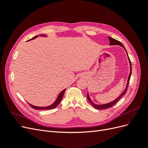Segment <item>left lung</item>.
Wrapping results in <instances>:
<instances>
[{
    "mask_svg": "<svg viewBox=\"0 0 148 148\" xmlns=\"http://www.w3.org/2000/svg\"><path fill=\"white\" fill-rule=\"evenodd\" d=\"M109 41H110V46L119 45V46H122V47H123L124 48L125 51H126V52H127V56H128V60H129V63H130V72L129 76H128V81H127V85H126V88H125V90L123 91V92L122 94H121V95H120L117 98H116V99H115L114 101H112V102H109V103H107V104H101V105L96 104H95V103H94V102L91 101L90 97H89V93L88 92V94H87V97H88V99L89 102L91 103V104H92V106L94 107H95V108H96V109H108V108H110V107H112L114 105H115V104H116V103H117V102L119 101V99H120V98L122 97L123 95H125V93L127 92V89H128V84H129V81H130V77H131V75H132V63H131L130 60V58H129V57H128V53H127V51H126V49H125V47L123 46V44H122V43H121L120 41H117V40H116V39H114V38H111V37H109Z\"/></svg>",
    "mask_w": 148,
    "mask_h": 148,
    "instance_id": "8db88e82",
    "label": "left lung"
}]
</instances>
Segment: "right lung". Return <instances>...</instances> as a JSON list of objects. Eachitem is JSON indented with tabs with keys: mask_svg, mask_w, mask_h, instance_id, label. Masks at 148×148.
Returning <instances> with one entry per match:
<instances>
[{
	"mask_svg": "<svg viewBox=\"0 0 148 148\" xmlns=\"http://www.w3.org/2000/svg\"><path fill=\"white\" fill-rule=\"evenodd\" d=\"M41 36H46L45 35H41ZM37 37H38V36H34V38H31V39H29V40H32V39H35V38H36ZM65 89H64L63 91H62L59 95V96H58V97H57V99L56 100V101L53 103L52 104H51V105H50V106H46V107H38V106H33V105H31V104H28L30 105V106L32 107V108H33L34 109H36V110H45V109H54V108H56V107L59 104V103L60 102V101H62V97H63V96H64V92H65Z\"/></svg>",
	"mask_w": 148,
	"mask_h": 148,
	"instance_id": "obj_1",
	"label": "right lung"
}]
</instances>
